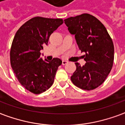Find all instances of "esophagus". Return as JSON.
Masks as SVG:
<instances>
[{
  "label": "esophagus",
  "instance_id": "obj_1",
  "mask_svg": "<svg viewBox=\"0 0 125 125\" xmlns=\"http://www.w3.org/2000/svg\"><path fill=\"white\" fill-rule=\"evenodd\" d=\"M68 63V61H66V60H63L62 61V65H65L66 63Z\"/></svg>",
  "mask_w": 125,
  "mask_h": 125
}]
</instances>
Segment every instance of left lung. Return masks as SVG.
Here are the masks:
<instances>
[{
	"instance_id": "8db88e82",
	"label": "left lung",
	"mask_w": 125,
	"mask_h": 125,
	"mask_svg": "<svg viewBox=\"0 0 125 125\" xmlns=\"http://www.w3.org/2000/svg\"><path fill=\"white\" fill-rule=\"evenodd\" d=\"M69 32L76 41L86 62L76 70L71 81L80 89L91 91L100 86L108 77L114 62V44L103 23L88 13L81 14L64 20Z\"/></svg>"
}]
</instances>
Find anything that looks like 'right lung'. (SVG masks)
Returning <instances> with one entry per match:
<instances>
[{
	"mask_svg": "<svg viewBox=\"0 0 125 125\" xmlns=\"http://www.w3.org/2000/svg\"><path fill=\"white\" fill-rule=\"evenodd\" d=\"M63 23L62 19L33 17L21 26L14 36L10 51L11 68L20 83L34 94L43 93L52 86L62 63L59 58L43 60L41 50Z\"/></svg>",
	"mask_w": 125,
	"mask_h": 125,
	"instance_id": "add662e5",
	"label": "right lung"
}]
</instances>
